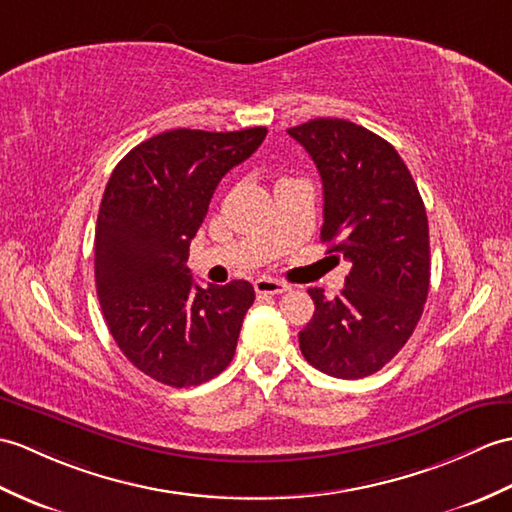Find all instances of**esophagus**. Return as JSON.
I'll return each mask as SVG.
<instances>
[{
    "instance_id": "obj_1",
    "label": "esophagus",
    "mask_w": 512,
    "mask_h": 512,
    "mask_svg": "<svg viewBox=\"0 0 512 512\" xmlns=\"http://www.w3.org/2000/svg\"><path fill=\"white\" fill-rule=\"evenodd\" d=\"M255 290H257V294H283V292L290 290V285L279 281V279L261 277V279L255 281Z\"/></svg>"
}]
</instances>
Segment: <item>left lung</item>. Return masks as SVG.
Here are the masks:
<instances>
[{"instance_id": "obj_1", "label": "left lung", "mask_w": 512, "mask_h": 512, "mask_svg": "<svg viewBox=\"0 0 512 512\" xmlns=\"http://www.w3.org/2000/svg\"><path fill=\"white\" fill-rule=\"evenodd\" d=\"M310 152L325 196L320 240L351 264L336 299L310 288L303 358L338 379L377 373L412 336L430 290V229L419 187L386 139L347 120L288 128Z\"/></svg>"}]
</instances>
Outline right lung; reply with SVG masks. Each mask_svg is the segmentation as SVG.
Segmentation results:
<instances>
[{"mask_svg": "<svg viewBox=\"0 0 512 512\" xmlns=\"http://www.w3.org/2000/svg\"><path fill=\"white\" fill-rule=\"evenodd\" d=\"M266 133L165 130L130 150L106 183L95 227L102 314L126 358L165 386L209 382L233 360L253 285L200 288L187 257L222 176Z\"/></svg>", "mask_w": 512, "mask_h": 512, "instance_id": "1", "label": "right lung"}]
</instances>
